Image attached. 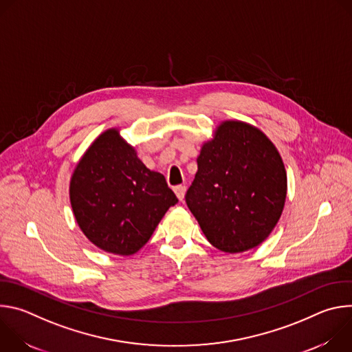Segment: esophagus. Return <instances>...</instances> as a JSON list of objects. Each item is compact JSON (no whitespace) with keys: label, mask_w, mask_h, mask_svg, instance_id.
Wrapping results in <instances>:
<instances>
[{"label":"esophagus","mask_w":352,"mask_h":352,"mask_svg":"<svg viewBox=\"0 0 352 352\" xmlns=\"http://www.w3.org/2000/svg\"><path fill=\"white\" fill-rule=\"evenodd\" d=\"M174 192H175V195H177V197L181 200H184V197H185V192H186V186L185 185H178V186H175L174 188Z\"/></svg>","instance_id":"esophagus-1"}]
</instances>
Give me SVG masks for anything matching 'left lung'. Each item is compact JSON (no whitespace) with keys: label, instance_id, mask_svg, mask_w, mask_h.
<instances>
[{"label":"left lung","instance_id":"1","mask_svg":"<svg viewBox=\"0 0 352 352\" xmlns=\"http://www.w3.org/2000/svg\"><path fill=\"white\" fill-rule=\"evenodd\" d=\"M287 173L273 142L256 126L227 120L202 144L185 200L208 241L227 254L261 245L277 226Z\"/></svg>","mask_w":352,"mask_h":352}]
</instances>
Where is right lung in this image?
Listing matches in <instances>:
<instances>
[{
  "instance_id": "obj_1",
  "label": "right lung",
  "mask_w": 352,
  "mask_h": 352,
  "mask_svg": "<svg viewBox=\"0 0 352 352\" xmlns=\"http://www.w3.org/2000/svg\"><path fill=\"white\" fill-rule=\"evenodd\" d=\"M69 200L86 238L121 256L136 254L178 202L164 175L140 162L118 128L87 147L72 173Z\"/></svg>"
}]
</instances>
